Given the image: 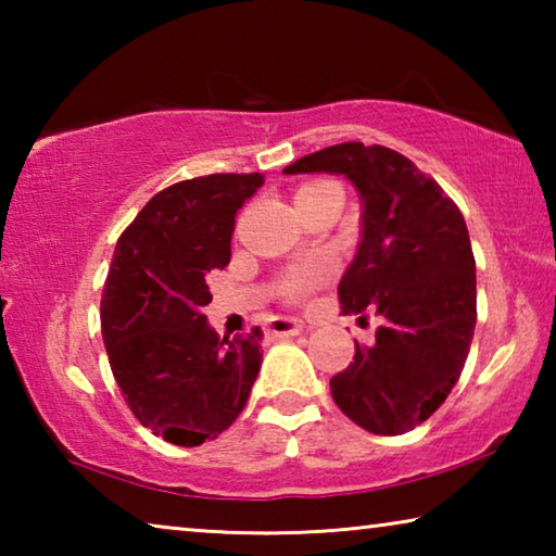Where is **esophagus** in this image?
I'll return each instance as SVG.
<instances>
[{"instance_id": "34e87169", "label": "esophagus", "mask_w": 556, "mask_h": 556, "mask_svg": "<svg viewBox=\"0 0 556 556\" xmlns=\"http://www.w3.org/2000/svg\"><path fill=\"white\" fill-rule=\"evenodd\" d=\"M301 331H304V324L296 321V318H275L267 328V333L271 338H291V336H299Z\"/></svg>"}]
</instances>
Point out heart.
Wrapping results in <instances>:
<instances>
[{
	"instance_id": "1",
	"label": "heart",
	"mask_w": 556,
	"mask_h": 556,
	"mask_svg": "<svg viewBox=\"0 0 556 556\" xmlns=\"http://www.w3.org/2000/svg\"><path fill=\"white\" fill-rule=\"evenodd\" d=\"M318 186H331V184H312L304 188H318ZM333 275V262L331 260H314L308 265L291 271L285 281V294L291 299H301L312 294L316 287H321L324 281Z\"/></svg>"
}]
</instances>
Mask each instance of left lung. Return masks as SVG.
<instances>
[{
    "label": "left lung",
    "instance_id": "1",
    "mask_svg": "<svg viewBox=\"0 0 556 556\" xmlns=\"http://www.w3.org/2000/svg\"><path fill=\"white\" fill-rule=\"evenodd\" d=\"M285 174H336L361 199V242L338 285L345 314L372 308L375 341H355L331 394L348 419L394 437L434 414L464 370L476 328V260L456 203L407 156L345 142Z\"/></svg>",
    "mask_w": 556,
    "mask_h": 556
}]
</instances>
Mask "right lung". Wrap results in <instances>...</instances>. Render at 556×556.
Segmentation results:
<instances>
[{
    "label": "right lung",
    "mask_w": 556,
    "mask_h": 556,
    "mask_svg": "<svg viewBox=\"0 0 556 556\" xmlns=\"http://www.w3.org/2000/svg\"><path fill=\"white\" fill-rule=\"evenodd\" d=\"M262 184V174L174 184L117 240L100 301L110 368L142 427L176 446L223 434L257 380L260 326L220 338L203 306L208 275L230 262L235 215Z\"/></svg>",
    "instance_id": "right-lung-1"
}]
</instances>
